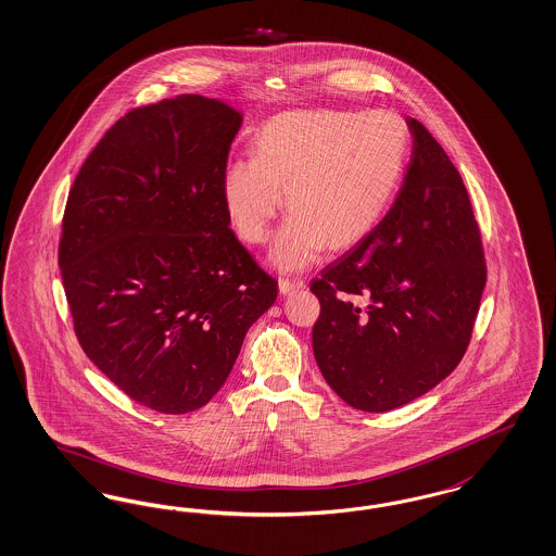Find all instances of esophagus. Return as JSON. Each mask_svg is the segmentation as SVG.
<instances>
[{
  "label": "esophagus",
  "mask_w": 556,
  "mask_h": 556,
  "mask_svg": "<svg viewBox=\"0 0 556 556\" xmlns=\"http://www.w3.org/2000/svg\"><path fill=\"white\" fill-rule=\"evenodd\" d=\"M303 287H305V280L299 278V276H282V278L278 280V288H280L282 294L294 292V290H299V288Z\"/></svg>",
  "instance_id": "esophagus-1"
}]
</instances>
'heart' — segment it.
<instances>
[{"label":"heart","mask_w":556,"mask_h":556,"mask_svg":"<svg viewBox=\"0 0 556 556\" xmlns=\"http://www.w3.org/2000/svg\"><path fill=\"white\" fill-rule=\"evenodd\" d=\"M409 153V130L391 110L287 112L260 130L255 157L235 160L223 194L237 235L264 243L282 208L292 211L269 260L303 269L327 245L359 241L387 213Z\"/></svg>","instance_id":"heart-1"}]
</instances>
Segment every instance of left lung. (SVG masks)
Masks as SVG:
<instances>
[{
    "label": "left lung",
    "mask_w": 556,
    "mask_h": 556,
    "mask_svg": "<svg viewBox=\"0 0 556 556\" xmlns=\"http://www.w3.org/2000/svg\"><path fill=\"white\" fill-rule=\"evenodd\" d=\"M412 160L389 213L311 280L321 313L313 352L327 384L359 412L428 393L472 338L486 264L470 198L446 151L407 116ZM362 295L366 307L351 299Z\"/></svg>",
    "instance_id": "8db88e82"
}]
</instances>
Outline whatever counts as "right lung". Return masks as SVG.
Here are the masks:
<instances>
[{
    "label": "right lung",
    "mask_w": 556,
    "mask_h": 556,
    "mask_svg": "<svg viewBox=\"0 0 556 556\" xmlns=\"http://www.w3.org/2000/svg\"><path fill=\"white\" fill-rule=\"evenodd\" d=\"M241 126L197 93L132 108L73 181L59 268L73 331L123 393L194 412L223 387L278 282L229 229L223 179Z\"/></svg>",
    "instance_id": "add662e5"
}]
</instances>
